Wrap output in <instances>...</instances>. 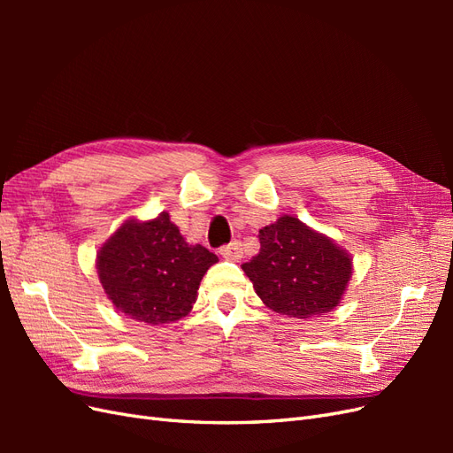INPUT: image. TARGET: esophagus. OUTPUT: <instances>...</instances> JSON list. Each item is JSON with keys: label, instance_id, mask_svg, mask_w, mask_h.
Returning <instances> with one entry per match:
<instances>
[{"label": "esophagus", "instance_id": "obj_1", "mask_svg": "<svg viewBox=\"0 0 453 453\" xmlns=\"http://www.w3.org/2000/svg\"><path fill=\"white\" fill-rule=\"evenodd\" d=\"M221 255H223V258L232 260V263H238V260H240L242 255H243L242 242L234 240V242H230L228 245H223V248H221Z\"/></svg>", "mask_w": 453, "mask_h": 453}]
</instances>
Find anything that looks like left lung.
I'll list each match as a JSON object with an SVG mask.
<instances>
[{
    "label": "left lung",
    "mask_w": 453,
    "mask_h": 453,
    "mask_svg": "<svg viewBox=\"0 0 453 453\" xmlns=\"http://www.w3.org/2000/svg\"><path fill=\"white\" fill-rule=\"evenodd\" d=\"M258 255L242 268L270 310L308 319L340 303L351 278V258L333 240L283 215L258 230Z\"/></svg>",
    "instance_id": "obj_1"
}]
</instances>
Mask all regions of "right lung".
I'll list each match as a JSON object with an SVG mask.
<instances>
[{
	"label": "right lung",
	"mask_w": 453,
	"mask_h": 453,
	"mask_svg": "<svg viewBox=\"0 0 453 453\" xmlns=\"http://www.w3.org/2000/svg\"><path fill=\"white\" fill-rule=\"evenodd\" d=\"M217 255L188 245L168 213L122 225L98 253V276L109 300L135 321L181 319L196 303L198 285Z\"/></svg>",
	"instance_id": "obj_1"
}]
</instances>
